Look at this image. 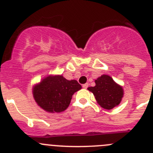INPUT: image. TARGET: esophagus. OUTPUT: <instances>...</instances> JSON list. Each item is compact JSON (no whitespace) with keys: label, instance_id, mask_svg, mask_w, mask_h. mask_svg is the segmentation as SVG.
<instances>
[{"label":"esophagus","instance_id":"34e87169","mask_svg":"<svg viewBox=\"0 0 153 153\" xmlns=\"http://www.w3.org/2000/svg\"><path fill=\"white\" fill-rule=\"evenodd\" d=\"M87 87H88V83H85V84L83 85V88L86 89Z\"/></svg>","mask_w":153,"mask_h":153}]
</instances>
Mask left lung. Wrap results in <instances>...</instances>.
Returning <instances> with one entry per match:
<instances>
[{
    "mask_svg": "<svg viewBox=\"0 0 153 153\" xmlns=\"http://www.w3.org/2000/svg\"><path fill=\"white\" fill-rule=\"evenodd\" d=\"M96 86L88 87L93 93L97 102L101 107L112 109L118 106L123 97V89L117 84L111 76L102 75L95 80Z\"/></svg>",
    "mask_w": 153,
    "mask_h": 153,
    "instance_id": "1",
    "label": "left lung"
}]
</instances>
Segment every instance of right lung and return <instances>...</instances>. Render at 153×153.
<instances>
[{
    "label": "right lung",
    "mask_w": 153,
    "mask_h": 153,
    "mask_svg": "<svg viewBox=\"0 0 153 153\" xmlns=\"http://www.w3.org/2000/svg\"><path fill=\"white\" fill-rule=\"evenodd\" d=\"M82 86L75 79H65L62 75L48 76L35 85L33 96L40 107L48 113H61L67 109L74 93Z\"/></svg>",
    "instance_id": "right-lung-1"
}]
</instances>
